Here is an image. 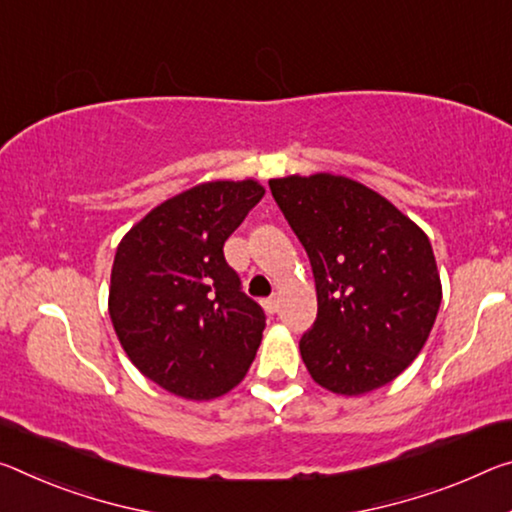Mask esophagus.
I'll list each match as a JSON object with an SVG mask.
<instances>
[{
    "instance_id": "esophagus-1",
    "label": "esophagus",
    "mask_w": 512,
    "mask_h": 512,
    "mask_svg": "<svg viewBox=\"0 0 512 512\" xmlns=\"http://www.w3.org/2000/svg\"><path fill=\"white\" fill-rule=\"evenodd\" d=\"M262 307L269 314H275L278 312V298H266V300H262Z\"/></svg>"
}]
</instances>
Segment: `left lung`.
<instances>
[{
	"mask_svg": "<svg viewBox=\"0 0 512 512\" xmlns=\"http://www.w3.org/2000/svg\"><path fill=\"white\" fill-rule=\"evenodd\" d=\"M269 186L316 282L319 312L300 339L312 380L342 396L392 383L421 353L442 303L426 232L351 177L287 175Z\"/></svg>",
	"mask_w": 512,
	"mask_h": 512,
	"instance_id": "8db88e82",
	"label": "left lung"
}]
</instances>
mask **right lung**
<instances>
[{
  "label": "right lung",
  "mask_w": 512,
  "mask_h": 512,
  "mask_svg": "<svg viewBox=\"0 0 512 512\" xmlns=\"http://www.w3.org/2000/svg\"><path fill=\"white\" fill-rule=\"evenodd\" d=\"M264 193L253 177L196 184L154 207L118 243L113 330L134 367L170 394L216 399L255 360L264 312L241 291L223 246Z\"/></svg>",
  "instance_id": "1"
}]
</instances>
